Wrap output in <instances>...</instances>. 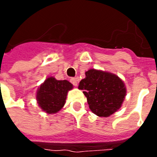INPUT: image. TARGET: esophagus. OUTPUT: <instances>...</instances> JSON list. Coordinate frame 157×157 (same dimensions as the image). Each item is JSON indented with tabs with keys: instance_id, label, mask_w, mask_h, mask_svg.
<instances>
[{
	"instance_id": "obj_1",
	"label": "esophagus",
	"mask_w": 157,
	"mask_h": 157,
	"mask_svg": "<svg viewBox=\"0 0 157 157\" xmlns=\"http://www.w3.org/2000/svg\"><path fill=\"white\" fill-rule=\"evenodd\" d=\"M71 82L72 84L75 86H76L77 84H78V80H77V78H71Z\"/></svg>"
}]
</instances>
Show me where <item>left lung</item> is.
I'll use <instances>...</instances> for the list:
<instances>
[{"label": "left lung", "instance_id": "obj_1", "mask_svg": "<svg viewBox=\"0 0 157 157\" xmlns=\"http://www.w3.org/2000/svg\"><path fill=\"white\" fill-rule=\"evenodd\" d=\"M90 109L99 117H109L119 109L126 95L124 83L109 72L91 69L80 82Z\"/></svg>", "mask_w": 157, "mask_h": 157}]
</instances>
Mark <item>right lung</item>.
Instances as JSON below:
<instances>
[{
  "mask_svg": "<svg viewBox=\"0 0 157 157\" xmlns=\"http://www.w3.org/2000/svg\"><path fill=\"white\" fill-rule=\"evenodd\" d=\"M73 85L66 80L48 77L38 89L36 98L39 106L47 113H58L64 107L66 96Z\"/></svg>",
  "mask_w": 157,
  "mask_h": 157,
  "instance_id": "obj_1",
  "label": "right lung"
}]
</instances>
